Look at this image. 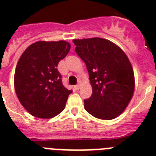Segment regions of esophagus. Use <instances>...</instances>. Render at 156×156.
<instances>
[{
    "instance_id": "esophagus-1",
    "label": "esophagus",
    "mask_w": 156,
    "mask_h": 156,
    "mask_svg": "<svg viewBox=\"0 0 156 156\" xmlns=\"http://www.w3.org/2000/svg\"><path fill=\"white\" fill-rule=\"evenodd\" d=\"M74 88H75V89L76 90H79L80 88V83H78V84H77V85H76L75 87H74Z\"/></svg>"
}]
</instances>
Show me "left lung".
I'll use <instances>...</instances> for the list:
<instances>
[{
	"label": "left lung",
	"mask_w": 156,
	"mask_h": 156,
	"mask_svg": "<svg viewBox=\"0 0 156 156\" xmlns=\"http://www.w3.org/2000/svg\"><path fill=\"white\" fill-rule=\"evenodd\" d=\"M76 54L85 62L92 95L84 108L97 118L111 120L125 111L135 90L133 69L126 54L109 40L73 39Z\"/></svg>",
	"instance_id": "left-lung-1"
}]
</instances>
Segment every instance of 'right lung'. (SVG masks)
I'll return each instance as SVG.
<instances>
[{
  "label": "right lung",
  "mask_w": 156,
  "mask_h": 156,
  "mask_svg": "<svg viewBox=\"0 0 156 156\" xmlns=\"http://www.w3.org/2000/svg\"><path fill=\"white\" fill-rule=\"evenodd\" d=\"M70 44L65 41L36 42L20 57L15 73V89L22 106L39 118L56 116L65 108L72 90L62 85L57 69Z\"/></svg>",
  "instance_id": "right-lung-1"
}]
</instances>
